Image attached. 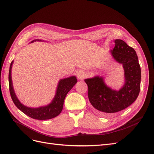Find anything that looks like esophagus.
Segmentation results:
<instances>
[{"label":"esophagus","instance_id":"obj_1","mask_svg":"<svg viewBox=\"0 0 154 154\" xmlns=\"http://www.w3.org/2000/svg\"><path fill=\"white\" fill-rule=\"evenodd\" d=\"M77 77L78 78V80H83V79L85 77V73L83 72V71H78V73H77Z\"/></svg>","mask_w":154,"mask_h":154}]
</instances>
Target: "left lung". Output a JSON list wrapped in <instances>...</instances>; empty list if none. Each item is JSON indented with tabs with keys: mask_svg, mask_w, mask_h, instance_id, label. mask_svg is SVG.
Returning <instances> with one entry per match:
<instances>
[{
	"mask_svg": "<svg viewBox=\"0 0 154 154\" xmlns=\"http://www.w3.org/2000/svg\"><path fill=\"white\" fill-rule=\"evenodd\" d=\"M115 47L110 51L114 59L123 65L125 83L119 91L106 85L102 76L85 79L88 97L91 105L103 116L118 112L136 101L140 91L141 68L136 51L122 40H115Z\"/></svg>",
	"mask_w": 154,
	"mask_h": 154,
	"instance_id": "8db88e82",
	"label": "left lung"
}]
</instances>
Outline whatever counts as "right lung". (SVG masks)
I'll use <instances>...</instances> for the list:
<instances>
[{
    "instance_id": "1",
    "label": "right lung",
    "mask_w": 154,
    "mask_h": 154,
    "mask_svg": "<svg viewBox=\"0 0 154 154\" xmlns=\"http://www.w3.org/2000/svg\"><path fill=\"white\" fill-rule=\"evenodd\" d=\"M35 41H42V40L36 39L32 40L31 42ZM44 41V40H43ZM13 61L11 62L10 71H9V87L11 99L14 104L17 108L20 110L29 117L38 120L50 119L57 117L63 109V102L67 93L77 83V79L75 76H72L60 80L57 88L55 96L51 103L45 106L38 107V108H31V107L26 106L20 103L18 100L15 93V91L13 87L12 79H11V68Z\"/></svg>"
}]
</instances>
